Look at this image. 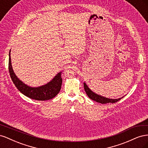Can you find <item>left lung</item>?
Returning <instances> with one entry per match:
<instances>
[{
  "label": "left lung",
  "instance_id": "1",
  "mask_svg": "<svg viewBox=\"0 0 148 148\" xmlns=\"http://www.w3.org/2000/svg\"><path fill=\"white\" fill-rule=\"evenodd\" d=\"M84 89L85 92L86 93V95L91 99L97 102L101 103V104H106V103H110V102L115 103L116 102L120 101L122 98H123L122 97L121 98H119V99H109V98H106L103 96L98 95L97 94L92 92L91 89L88 88V86L85 83H84Z\"/></svg>",
  "mask_w": 148,
  "mask_h": 148
}]
</instances>
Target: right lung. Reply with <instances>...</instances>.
<instances>
[{
  "label": "right lung",
  "mask_w": 148,
  "mask_h": 148,
  "mask_svg": "<svg viewBox=\"0 0 148 148\" xmlns=\"http://www.w3.org/2000/svg\"><path fill=\"white\" fill-rule=\"evenodd\" d=\"M8 70H9V73L12 82L17 89L23 95L32 99L38 101L51 99L57 96L60 91L62 83L61 72L58 73L52 79V81L41 86L36 88L30 87L22 82L17 78L13 70L11 63L10 51L9 52V60H8Z\"/></svg>",
  "instance_id": "obj_1"
}]
</instances>
